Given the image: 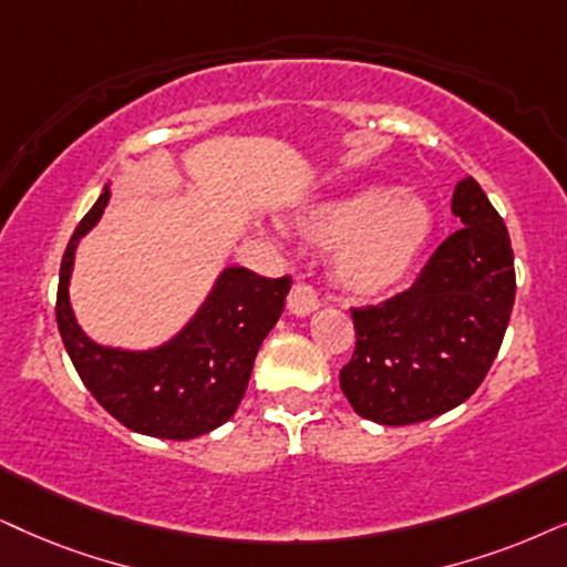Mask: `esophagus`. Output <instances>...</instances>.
Instances as JSON below:
<instances>
[{"label":"esophagus","instance_id":"esophagus-1","mask_svg":"<svg viewBox=\"0 0 567 567\" xmlns=\"http://www.w3.org/2000/svg\"><path fill=\"white\" fill-rule=\"evenodd\" d=\"M317 308H319V296L311 285H303V282L292 285L288 296V311L292 317H308V313H313Z\"/></svg>","mask_w":567,"mask_h":567}]
</instances>
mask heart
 Listing matches in <instances>:
<instances>
[{
	"label": "heart",
	"mask_w": 567,
	"mask_h": 567,
	"mask_svg": "<svg viewBox=\"0 0 567 567\" xmlns=\"http://www.w3.org/2000/svg\"><path fill=\"white\" fill-rule=\"evenodd\" d=\"M432 204L415 190L361 185L319 198L292 217V233L332 248V277L358 298H386L405 285L434 235Z\"/></svg>",
	"instance_id": "b5f03b06"
}]
</instances>
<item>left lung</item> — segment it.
I'll use <instances>...</instances> for the list:
<instances>
[{"label": "left lung", "mask_w": 567, "mask_h": 567, "mask_svg": "<svg viewBox=\"0 0 567 567\" xmlns=\"http://www.w3.org/2000/svg\"><path fill=\"white\" fill-rule=\"evenodd\" d=\"M457 233L411 290L353 308L355 350L340 386L363 419L405 426L453 411L476 392L511 321L513 248L505 221L474 177L453 190Z\"/></svg>", "instance_id": "8db88e82"}]
</instances>
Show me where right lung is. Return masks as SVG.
<instances>
[{
  "instance_id": "obj_1",
  "label": "right lung",
  "mask_w": 567,
  "mask_h": 567,
  "mask_svg": "<svg viewBox=\"0 0 567 567\" xmlns=\"http://www.w3.org/2000/svg\"><path fill=\"white\" fill-rule=\"evenodd\" d=\"M110 196L106 185L62 256L56 327L64 350L99 405L133 432L159 440L209 434L238 411L256 353L282 317L292 279H267L250 269L227 267L214 279L196 313L162 346L146 350L99 346L78 324L70 277L78 243L99 225Z\"/></svg>"
}]
</instances>
